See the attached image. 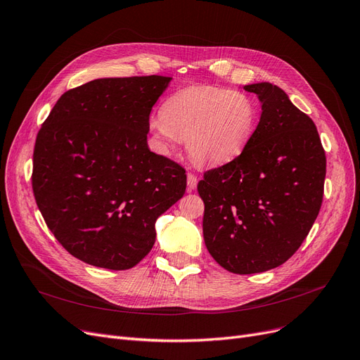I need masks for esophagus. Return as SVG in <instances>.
I'll return each mask as SVG.
<instances>
[{
	"label": "esophagus",
	"mask_w": 360,
	"mask_h": 360,
	"mask_svg": "<svg viewBox=\"0 0 360 360\" xmlns=\"http://www.w3.org/2000/svg\"><path fill=\"white\" fill-rule=\"evenodd\" d=\"M196 186H198V177L195 174H192V172H189L188 174V191L189 192L195 191Z\"/></svg>",
	"instance_id": "esophagus-1"
}]
</instances>
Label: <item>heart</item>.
<instances>
[{
    "mask_svg": "<svg viewBox=\"0 0 360 360\" xmlns=\"http://www.w3.org/2000/svg\"><path fill=\"white\" fill-rule=\"evenodd\" d=\"M258 118L251 96L214 85H192L171 94L149 122L158 150L169 153L180 139L202 165H224L245 150Z\"/></svg>",
    "mask_w": 360,
    "mask_h": 360,
    "instance_id": "1",
    "label": "heart"
}]
</instances>
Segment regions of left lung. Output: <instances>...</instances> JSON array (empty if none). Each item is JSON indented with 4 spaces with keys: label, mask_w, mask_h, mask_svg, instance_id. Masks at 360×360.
Instances as JSON below:
<instances>
[{
    "label": "left lung",
    "mask_w": 360,
    "mask_h": 360,
    "mask_svg": "<svg viewBox=\"0 0 360 360\" xmlns=\"http://www.w3.org/2000/svg\"><path fill=\"white\" fill-rule=\"evenodd\" d=\"M262 102L255 131L236 160L198 183L205 204L204 240L236 275L283 264L318 217L326 158L314 122L270 82L243 87Z\"/></svg>",
    "instance_id": "1"
}]
</instances>
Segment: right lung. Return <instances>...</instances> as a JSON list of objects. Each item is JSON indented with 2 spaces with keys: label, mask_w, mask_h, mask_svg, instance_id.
I'll use <instances>...</instances> for the list:
<instances>
[{
  "label": "right lung",
  "mask_w": 360,
  "mask_h": 360,
  "mask_svg": "<svg viewBox=\"0 0 360 360\" xmlns=\"http://www.w3.org/2000/svg\"><path fill=\"white\" fill-rule=\"evenodd\" d=\"M169 77L100 78L62 94L38 131L32 189L51 233L78 260L134 267L186 171L150 152L149 115Z\"/></svg>",
  "instance_id": "1"
}]
</instances>
